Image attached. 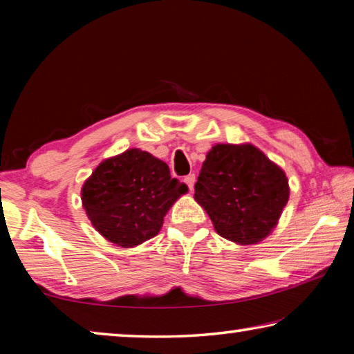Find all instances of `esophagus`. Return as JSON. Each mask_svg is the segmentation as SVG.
<instances>
[{
    "instance_id": "obj_1",
    "label": "esophagus",
    "mask_w": 354,
    "mask_h": 354,
    "mask_svg": "<svg viewBox=\"0 0 354 354\" xmlns=\"http://www.w3.org/2000/svg\"><path fill=\"white\" fill-rule=\"evenodd\" d=\"M195 181H196V176H195V175H187V176L184 178V183L189 185V189H190V190L194 189V184H195Z\"/></svg>"
}]
</instances>
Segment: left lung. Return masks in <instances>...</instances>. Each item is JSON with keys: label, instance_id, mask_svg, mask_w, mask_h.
<instances>
[{"label": "left lung", "instance_id": "1", "mask_svg": "<svg viewBox=\"0 0 354 354\" xmlns=\"http://www.w3.org/2000/svg\"><path fill=\"white\" fill-rule=\"evenodd\" d=\"M284 170L251 143H217L206 154L195 201L217 234L237 245H254L277 227L289 201Z\"/></svg>", "mask_w": 354, "mask_h": 354}]
</instances>
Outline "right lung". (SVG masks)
Returning <instances> with one entry per match:
<instances>
[{
    "mask_svg": "<svg viewBox=\"0 0 354 354\" xmlns=\"http://www.w3.org/2000/svg\"><path fill=\"white\" fill-rule=\"evenodd\" d=\"M187 190L164 160L129 148L100 162L82 184L81 201L106 241L133 248L158 234L165 214Z\"/></svg>",
    "mask_w": 354,
    "mask_h": 354,
    "instance_id": "right-lung-1",
    "label": "right lung"
}]
</instances>
